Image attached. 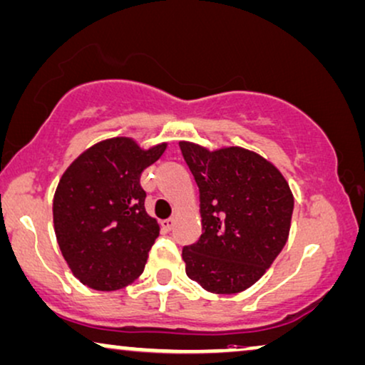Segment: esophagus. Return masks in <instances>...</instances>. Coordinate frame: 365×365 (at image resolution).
<instances>
[{"label": "esophagus", "instance_id": "34e87169", "mask_svg": "<svg viewBox=\"0 0 365 365\" xmlns=\"http://www.w3.org/2000/svg\"><path fill=\"white\" fill-rule=\"evenodd\" d=\"M173 227H175V218H167L162 222V228L165 230V232H172Z\"/></svg>", "mask_w": 365, "mask_h": 365}]
</instances>
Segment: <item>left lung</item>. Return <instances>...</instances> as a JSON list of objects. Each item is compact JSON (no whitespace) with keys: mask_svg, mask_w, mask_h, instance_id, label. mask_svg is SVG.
I'll return each mask as SVG.
<instances>
[{"mask_svg":"<svg viewBox=\"0 0 365 365\" xmlns=\"http://www.w3.org/2000/svg\"><path fill=\"white\" fill-rule=\"evenodd\" d=\"M200 188L202 236L183 246L190 279L217 294L255 284L284 248L294 200L278 168L240 147L210 152L180 142Z\"/></svg>","mask_w":365,"mask_h":365,"instance_id":"8db88e82","label":"left lung"}]
</instances>
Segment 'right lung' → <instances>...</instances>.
<instances>
[{
  "mask_svg": "<svg viewBox=\"0 0 365 365\" xmlns=\"http://www.w3.org/2000/svg\"><path fill=\"white\" fill-rule=\"evenodd\" d=\"M165 147L142 150L132 138H110L92 145L61 177L53 202L54 232L82 284L115 291L142 274L160 228L145 212L140 175Z\"/></svg>",
  "mask_w": 365,
  "mask_h": 365,
  "instance_id": "right-lung-1",
  "label": "right lung"
}]
</instances>
